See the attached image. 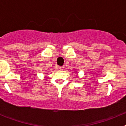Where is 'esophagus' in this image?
Returning a JSON list of instances; mask_svg holds the SVG:
<instances>
[{
    "label": "esophagus",
    "instance_id": "esophagus-1",
    "mask_svg": "<svg viewBox=\"0 0 126 126\" xmlns=\"http://www.w3.org/2000/svg\"><path fill=\"white\" fill-rule=\"evenodd\" d=\"M57 69L59 70H64V66H58Z\"/></svg>",
    "mask_w": 126,
    "mask_h": 126
}]
</instances>
